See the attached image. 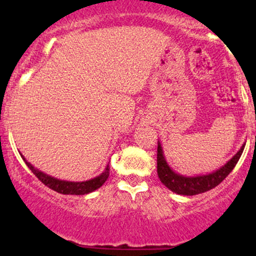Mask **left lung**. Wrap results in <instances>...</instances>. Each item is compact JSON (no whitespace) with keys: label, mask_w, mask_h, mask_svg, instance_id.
<instances>
[{"label":"left lung","mask_w":256,"mask_h":256,"mask_svg":"<svg viewBox=\"0 0 256 256\" xmlns=\"http://www.w3.org/2000/svg\"><path fill=\"white\" fill-rule=\"evenodd\" d=\"M246 146V144H244ZM244 146H242L240 150L234 155V158L228 161L218 171L210 173L207 176H198V177H184V176L178 174L173 172L170 166L167 165L165 158H164L162 149H161L160 143H158V176L160 178L161 183L165 186L172 190L173 192L179 194V195H198V194L206 192L208 190L213 189L216 185L222 183L224 179L230 174V172L234 168L236 164L238 162L240 155H242Z\"/></svg>","instance_id":"left-lung-1"}]
</instances>
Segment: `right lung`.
Returning a JSON list of instances; mask_svg holds the SVG:
<instances>
[{"mask_svg": "<svg viewBox=\"0 0 256 256\" xmlns=\"http://www.w3.org/2000/svg\"><path fill=\"white\" fill-rule=\"evenodd\" d=\"M26 165L28 168L31 170L36 177L40 179L44 185H46L48 188H50L54 192L64 194V195H85V194H89L94 190L98 189L100 186H102L106 180H107L108 176H110V166H107V168L104 170V172L102 174H100L98 177L90 179L86 182H80V183H74V182H66V180H58L56 178H52L50 176L46 174V173L38 171L34 168L31 164H28L25 160Z\"/></svg>", "mask_w": 256, "mask_h": 256, "instance_id": "right-lung-1", "label": "right lung"}]
</instances>
